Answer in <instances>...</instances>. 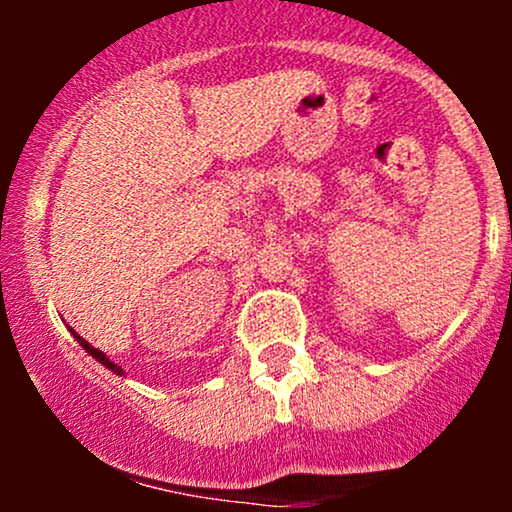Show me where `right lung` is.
I'll list each match as a JSON object with an SVG mask.
<instances>
[{
    "mask_svg": "<svg viewBox=\"0 0 512 512\" xmlns=\"http://www.w3.org/2000/svg\"><path fill=\"white\" fill-rule=\"evenodd\" d=\"M72 334H74V337H76V342H79L81 346H84V349H86V351H88V354H91L93 358H96V361H101L105 368L115 370V373H117V375H122V368H120V366H117V363H113V361H110V358H108V356H105V354H103V351L93 349V346H91V344H88V342H86V339H81V337H79V334H76L74 330H72Z\"/></svg>",
    "mask_w": 512,
    "mask_h": 512,
    "instance_id": "obj_1",
    "label": "right lung"
}]
</instances>
